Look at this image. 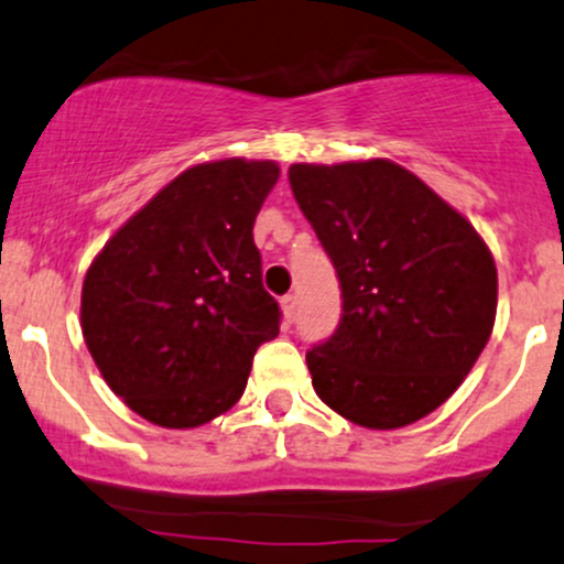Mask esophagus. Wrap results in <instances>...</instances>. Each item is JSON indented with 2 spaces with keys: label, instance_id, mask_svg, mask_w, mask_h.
<instances>
[{
  "label": "esophagus",
  "instance_id": "esophagus-1",
  "mask_svg": "<svg viewBox=\"0 0 564 564\" xmlns=\"http://www.w3.org/2000/svg\"><path fill=\"white\" fill-rule=\"evenodd\" d=\"M280 306H282L284 322H293V319H295V306H299V301H295V295H293V293L282 295V299H280Z\"/></svg>",
  "mask_w": 564,
  "mask_h": 564
}]
</instances>
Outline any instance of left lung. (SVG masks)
Returning <instances> with one entry per match:
<instances>
[{"instance_id":"left-lung-1","label":"left lung","mask_w":564,"mask_h":564,"mask_svg":"<svg viewBox=\"0 0 564 564\" xmlns=\"http://www.w3.org/2000/svg\"><path fill=\"white\" fill-rule=\"evenodd\" d=\"M288 175L344 295L338 330L306 354L316 397L378 432L421 421L464 383L490 338L492 252L402 164H290Z\"/></svg>"}]
</instances>
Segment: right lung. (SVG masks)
I'll use <instances>...</instances> for the list:
<instances>
[{"mask_svg":"<svg viewBox=\"0 0 564 564\" xmlns=\"http://www.w3.org/2000/svg\"><path fill=\"white\" fill-rule=\"evenodd\" d=\"M276 162L183 170L95 256L82 335L104 381L164 429H194L242 397L258 346L280 335L252 224Z\"/></svg>","mask_w":564,"mask_h":564,"instance_id":"add662e5","label":"right lung"}]
</instances>
